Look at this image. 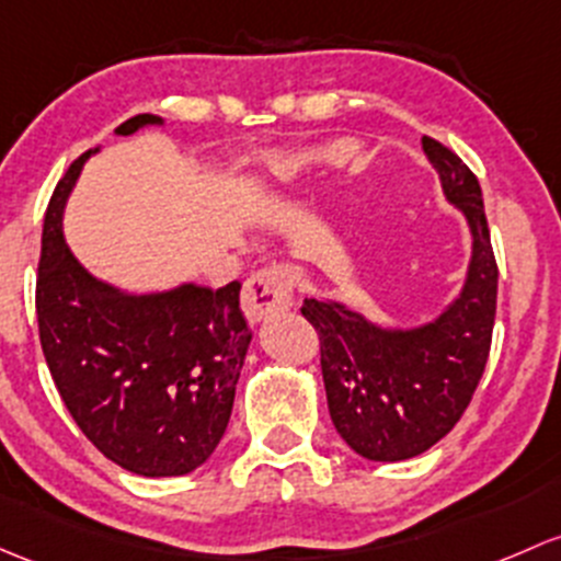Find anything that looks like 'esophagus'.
Masks as SVG:
<instances>
[{"mask_svg": "<svg viewBox=\"0 0 561 561\" xmlns=\"http://www.w3.org/2000/svg\"><path fill=\"white\" fill-rule=\"evenodd\" d=\"M293 287H296V271L290 265H268L244 282L241 290V311L255 325L265 317L287 309L293 304Z\"/></svg>", "mask_w": 561, "mask_h": 561, "instance_id": "1", "label": "esophagus"}]
</instances>
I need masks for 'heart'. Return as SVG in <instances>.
<instances>
[{
    "label": "heart",
    "mask_w": 561,
    "mask_h": 561,
    "mask_svg": "<svg viewBox=\"0 0 561 561\" xmlns=\"http://www.w3.org/2000/svg\"><path fill=\"white\" fill-rule=\"evenodd\" d=\"M306 167L304 156H287V152H274L263 161V176L255 182V193H274L279 187H287L296 180L300 169Z\"/></svg>",
    "instance_id": "obj_1"
}]
</instances>
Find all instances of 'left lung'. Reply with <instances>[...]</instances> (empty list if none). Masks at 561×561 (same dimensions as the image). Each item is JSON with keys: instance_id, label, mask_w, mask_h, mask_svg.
Listing matches in <instances>:
<instances>
[{"instance_id": "1", "label": "left lung", "mask_w": 561, "mask_h": 561, "mask_svg": "<svg viewBox=\"0 0 561 561\" xmlns=\"http://www.w3.org/2000/svg\"><path fill=\"white\" fill-rule=\"evenodd\" d=\"M446 198L473 233L468 279L438 320L389 330L333 300L306 298L300 314L320 335L330 420L359 457L400 462L427 451L473 400L492 346L497 261L476 174L440 141L422 137Z\"/></svg>"}]
</instances>
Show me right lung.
Returning <instances> with one entry per match:
<instances>
[{
    "mask_svg": "<svg viewBox=\"0 0 561 561\" xmlns=\"http://www.w3.org/2000/svg\"><path fill=\"white\" fill-rule=\"evenodd\" d=\"M152 123L161 117H128L115 134L128 137ZM96 150L67 169L47 204L39 344L64 405L104 457L147 479L185 476L209 459L231 420L252 341L239 309L241 285L128 296L88 274L64 241L61 217Z\"/></svg>",
    "mask_w": 561,
    "mask_h": 561,
    "instance_id": "obj_1",
    "label": "right lung"
}]
</instances>
